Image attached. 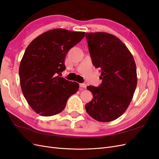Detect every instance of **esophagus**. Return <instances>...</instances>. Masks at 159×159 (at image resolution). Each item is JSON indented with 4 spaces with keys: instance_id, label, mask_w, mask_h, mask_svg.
Listing matches in <instances>:
<instances>
[{
    "instance_id": "esophagus-1",
    "label": "esophagus",
    "mask_w": 159,
    "mask_h": 159,
    "mask_svg": "<svg viewBox=\"0 0 159 159\" xmlns=\"http://www.w3.org/2000/svg\"><path fill=\"white\" fill-rule=\"evenodd\" d=\"M80 88H86V84H84V83H82V84H80Z\"/></svg>"
}]
</instances>
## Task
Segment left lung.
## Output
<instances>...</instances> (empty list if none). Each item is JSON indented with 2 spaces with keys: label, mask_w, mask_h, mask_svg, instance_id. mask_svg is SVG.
I'll use <instances>...</instances> for the list:
<instances>
[{
  "label": "left lung",
  "mask_w": 159,
  "mask_h": 159,
  "mask_svg": "<svg viewBox=\"0 0 159 159\" xmlns=\"http://www.w3.org/2000/svg\"><path fill=\"white\" fill-rule=\"evenodd\" d=\"M92 64L101 71L102 82L87 89L93 99L85 105L94 119L109 122L124 113L137 83V68L131 53L118 38L105 32L86 33Z\"/></svg>",
  "instance_id": "obj_1"
}]
</instances>
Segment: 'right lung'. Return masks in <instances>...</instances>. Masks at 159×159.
<instances>
[{
    "label": "right lung",
    "instance_id": "obj_1",
    "mask_svg": "<svg viewBox=\"0 0 159 159\" xmlns=\"http://www.w3.org/2000/svg\"><path fill=\"white\" fill-rule=\"evenodd\" d=\"M85 36L84 32L64 29L47 31L28 45L19 67L24 96L31 108L42 116L61 112L79 84L60 75L66 70L67 53Z\"/></svg>",
    "mask_w": 159,
    "mask_h": 159
}]
</instances>
